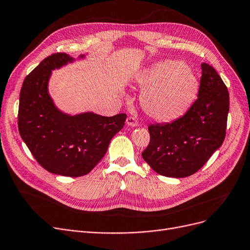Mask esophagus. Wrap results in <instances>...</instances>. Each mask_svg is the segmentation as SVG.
Returning a JSON list of instances; mask_svg holds the SVG:
<instances>
[{"label": "esophagus", "mask_w": 250, "mask_h": 250, "mask_svg": "<svg viewBox=\"0 0 250 250\" xmlns=\"http://www.w3.org/2000/svg\"><path fill=\"white\" fill-rule=\"evenodd\" d=\"M126 124L128 126H131V127H137L138 126V122L137 120L133 117H128L126 120Z\"/></svg>", "instance_id": "34e87169"}]
</instances>
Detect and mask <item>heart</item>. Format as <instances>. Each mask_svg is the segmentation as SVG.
<instances>
[{"instance_id": "obj_1", "label": "heart", "mask_w": 250, "mask_h": 250, "mask_svg": "<svg viewBox=\"0 0 250 250\" xmlns=\"http://www.w3.org/2000/svg\"><path fill=\"white\" fill-rule=\"evenodd\" d=\"M146 114L160 122H172L191 107L198 93L199 81L188 65L171 59L155 62L135 78Z\"/></svg>"}]
</instances>
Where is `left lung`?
I'll return each instance as SVG.
<instances>
[{"label":"left lung","instance_id":"1","mask_svg":"<svg viewBox=\"0 0 250 250\" xmlns=\"http://www.w3.org/2000/svg\"><path fill=\"white\" fill-rule=\"evenodd\" d=\"M198 99L171 123L148 126L151 139L142 156L157 173L182 178L194 174L221 146L229 105L228 88L215 69L201 64Z\"/></svg>","mask_w":250,"mask_h":250}]
</instances>
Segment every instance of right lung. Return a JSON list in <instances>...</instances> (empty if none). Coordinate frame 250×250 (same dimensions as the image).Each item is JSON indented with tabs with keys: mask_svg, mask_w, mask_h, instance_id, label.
<instances>
[{
	"mask_svg": "<svg viewBox=\"0 0 250 250\" xmlns=\"http://www.w3.org/2000/svg\"><path fill=\"white\" fill-rule=\"evenodd\" d=\"M73 62L68 54L54 53L25 77L19 96L18 130L47 171L78 177L90 172L104 158L127 116L104 117L92 112L71 116L58 109L49 95V79L55 68Z\"/></svg>",
	"mask_w": 250,
	"mask_h": 250,
	"instance_id": "add662e5",
	"label": "right lung"
}]
</instances>
